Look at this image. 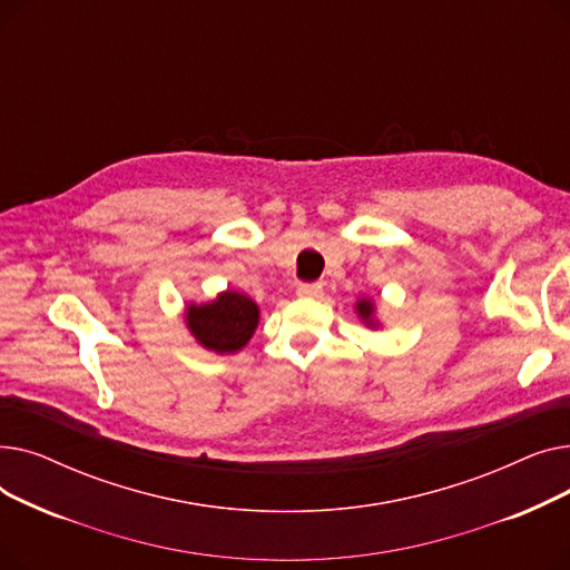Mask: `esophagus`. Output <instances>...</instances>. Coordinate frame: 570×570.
I'll list each match as a JSON object with an SVG mask.
<instances>
[{
	"mask_svg": "<svg viewBox=\"0 0 570 570\" xmlns=\"http://www.w3.org/2000/svg\"><path fill=\"white\" fill-rule=\"evenodd\" d=\"M321 293H323L321 284H301L295 291L297 297H321Z\"/></svg>",
	"mask_w": 570,
	"mask_h": 570,
	"instance_id": "obj_1",
	"label": "esophagus"
}]
</instances>
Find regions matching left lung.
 Returning <instances> with one entry per match:
<instances>
[{"label": "left lung", "instance_id": "8db88e82", "mask_svg": "<svg viewBox=\"0 0 570 570\" xmlns=\"http://www.w3.org/2000/svg\"><path fill=\"white\" fill-rule=\"evenodd\" d=\"M353 309H355V316L361 318V323H363L365 327H370V331H381L383 323H381V318H379V307H376V303L372 301L370 295L357 297Z\"/></svg>", "mask_w": 570, "mask_h": 570}]
</instances>
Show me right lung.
<instances>
[{
  "label": "right lung",
  "mask_w": 570,
  "mask_h": 570,
  "mask_svg": "<svg viewBox=\"0 0 570 570\" xmlns=\"http://www.w3.org/2000/svg\"><path fill=\"white\" fill-rule=\"evenodd\" d=\"M183 316L198 346L217 355H233L254 337L261 309L247 293L226 288L207 303H187Z\"/></svg>",
  "instance_id": "add662e5"
}]
</instances>
